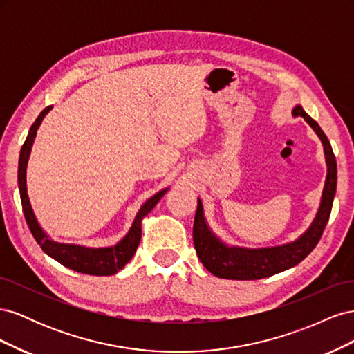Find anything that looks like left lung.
I'll use <instances>...</instances> for the list:
<instances>
[{"label":"left lung","mask_w":354,"mask_h":354,"mask_svg":"<svg viewBox=\"0 0 354 354\" xmlns=\"http://www.w3.org/2000/svg\"><path fill=\"white\" fill-rule=\"evenodd\" d=\"M292 115L303 116L324 145L328 174L316 217L310 227L294 242L272 246V248L248 250L229 246L220 241L208 227L207 220L203 217L202 202L198 199V209L194 221V243L201 263L214 276L234 281H254L273 276L301 263L315 250L322 236L337 192V160L322 128L304 112L301 106L297 104L292 109Z\"/></svg>","instance_id":"obj_1"}]
</instances>
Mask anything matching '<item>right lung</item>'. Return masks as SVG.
I'll use <instances>...</instances> for the list:
<instances>
[{
  "mask_svg": "<svg viewBox=\"0 0 354 354\" xmlns=\"http://www.w3.org/2000/svg\"><path fill=\"white\" fill-rule=\"evenodd\" d=\"M50 111H51V106H47V108L38 115L35 122L32 124L19 156L17 183H19L20 201H22V208H24L28 227L32 233V236L35 238V241L41 246V250L47 255H50L51 259H55L60 264L68 267V269L85 273V274H93V276L115 274L133 259L137 246L142 239V220L153 209L158 201L167 194L168 189L159 190L156 195L149 198L143 203L133 221L131 229L128 230L125 236L115 246H109V248H85V246L72 245V243H59L50 239L47 236V233L42 230L39 223L37 221L34 211H32L30 202L28 198V189H26V167H28L29 155H30V149H32V145H34L38 127L41 125L44 116Z\"/></svg>",
  "mask_w": 354,
  "mask_h": 354,
  "instance_id": "obj_1",
  "label": "right lung"
}]
</instances>
